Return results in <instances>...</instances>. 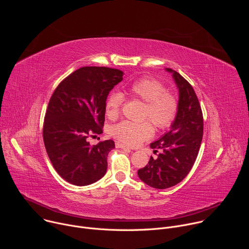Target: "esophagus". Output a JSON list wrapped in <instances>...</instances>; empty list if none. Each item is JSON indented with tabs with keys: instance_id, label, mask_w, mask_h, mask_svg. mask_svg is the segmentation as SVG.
Segmentation results:
<instances>
[{
	"instance_id": "34e87169",
	"label": "esophagus",
	"mask_w": 249,
	"mask_h": 249,
	"mask_svg": "<svg viewBox=\"0 0 249 249\" xmlns=\"http://www.w3.org/2000/svg\"><path fill=\"white\" fill-rule=\"evenodd\" d=\"M115 146H116V148H119V149H124V150H128V151H130V150H131L129 147H127V146H125L124 144L120 143V142H116V143H115Z\"/></svg>"
}]
</instances>
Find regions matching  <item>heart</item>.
<instances>
[{
    "label": "heart",
    "instance_id": "b5f03b06",
    "mask_svg": "<svg viewBox=\"0 0 249 249\" xmlns=\"http://www.w3.org/2000/svg\"><path fill=\"white\" fill-rule=\"evenodd\" d=\"M127 91L131 96L146 103L143 119L148 120L141 123L122 121L114 125L110 133L116 140L125 145L136 146L154 135L151 122L160 130H165L173 124L178 112V100L174 94L167 91L162 83L154 78H143L132 83ZM122 102L123 95L118 91H113L107 96L105 101L107 117L115 118L119 115Z\"/></svg>",
    "mask_w": 249,
    "mask_h": 249
}]
</instances>
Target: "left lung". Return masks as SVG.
Returning a JSON list of instances; mask_svg holds the SVG:
<instances>
[{"label":"left lung","mask_w":249,"mask_h":249,"mask_svg":"<svg viewBox=\"0 0 249 249\" xmlns=\"http://www.w3.org/2000/svg\"><path fill=\"white\" fill-rule=\"evenodd\" d=\"M179 89L178 112L171 129L151 144L158 158L138 170L142 181L157 189H165L182 181L191 170L203 138L204 119L192 86L176 71L167 68Z\"/></svg>","instance_id":"left-lung-1"}]
</instances>
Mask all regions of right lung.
Wrapping results in <instances>:
<instances>
[{"mask_svg":"<svg viewBox=\"0 0 249 249\" xmlns=\"http://www.w3.org/2000/svg\"><path fill=\"white\" fill-rule=\"evenodd\" d=\"M123 72L107 67H82L54 90L43 123V141L58 174L71 184L96 182L107 169L112 140L90 146L89 137L102 133L105 101Z\"/></svg>","mask_w":249,"mask_h":249,"instance_id":"obj_1","label":"right lung"}]
</instances>
